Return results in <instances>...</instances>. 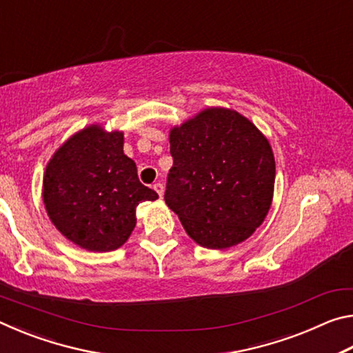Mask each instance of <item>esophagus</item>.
Masks as SVG:
<instances>
[{
  "label": "esophagus",
  "mask_w": 353,
  "mask_h": 353,
  "mask_svg": "<svg viewBox=\"0 0 353 353\" xmlns=\"http://www.w3.org/2000/svg\"><path fill=\"white\" fill-rule=\"evenodd\" d=\"M155 191H157V194L160 196V198H162L163 196V193H165V187H163V183H160V182H157V183H154V187H152Z\"/></svg>",
  "instance_id": "obj_1"
}]
</instances>
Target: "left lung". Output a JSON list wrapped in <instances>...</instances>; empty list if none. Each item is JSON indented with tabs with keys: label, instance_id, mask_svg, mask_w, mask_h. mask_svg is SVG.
Returning a JSON list of instances; mask_svg holds the SVG:
<instances>
[{
	"label": "left lung",
	"instance_id": "obj_1",
	"mask_svg": "<svg viewBox=\"0 0 353 353\" xmlns=\"http://www.w3.org/2000/svg\"><path fill=\"white\" fill-rule=\"evenodd\" d=\"M165 202L207 249L241 243L271 208L276 160L270 141L235 110L210 107L170 132Z\"/></svg>",
	"mask_w": 353,
	"mask_h": 353
}]
</instances>
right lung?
I'll return each mask as SVG.
<instances>
[{
	"instance_id": "right-lung-1",
	"label": "right lung",
	"mask_w": 353,
	"mask_h": 353,
	"mask_svg": "<svg viewBox=\"0 0 353 353\" xmlns=\"http://www.w3.org/2000/svg\"><path fill=\"white\" fill-rule=\"evenodd\" d=\"M123 145V132L92 124L70 137L46 165L41 194L48 216L67 240L92 252L123 246L137 224V205L159 199L139 181Z\"/></svg>"
}]
</instances>
